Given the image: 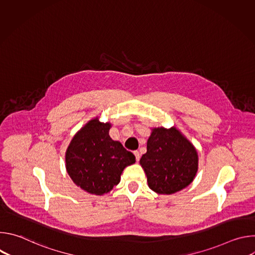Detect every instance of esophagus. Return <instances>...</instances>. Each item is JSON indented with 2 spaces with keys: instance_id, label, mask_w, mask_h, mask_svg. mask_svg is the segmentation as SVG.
Segmentation results:
<instances>
[{
  "instance_id": "obj_1",
  "label": "esophagus",
  "mask_w": 255,
  "mask_h": 255,
  "mask_svg": "<svg viewBox=\"0 0 255 255\" xmlns=\"http://www.w3.org/2000/svg\"><path fill=\"white\" fill-rule=\"evenodd\" d=\"M133 153H134V155H135V157H136V160L139 161V159H140V153H139V151L135 150Z\"/></svg>"
}]
</instances>
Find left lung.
Wrapping results in <instances>:
<instances>
[{
	"instance_id": "obj_1",
	"label": "left lung",
	"mask_w": 255,
	"mask_h": 255,
	"mask_svg": "<svg viewBox=\"0 0 255 255\" xmlns=\"http://www.w3.org/2000/svg\"><path fill=\"white\" fill-rule=\"evenodd\" d=\"M140 164L150 190L171 195L187 188L194 180L199 156L193 143L176 127L151 128L147 151Z\"/></svg>"
}]
</instances>
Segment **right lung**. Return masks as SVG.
<instances>
[{"mask_svg": "<svg viewBox=\"0 0 255 255\" xmlns=\"http://www.w3.org/2000/svg\"><path fill=\"white\" fill-rule=\"evenodd\" d=\"M111 127L110 122L93 118L72 137L65 151L69 177L92 195L111 192L120 183L124 168L136 161L132 152L109 135Z\"/></svg>", "mask_w": 255, "mask_h": 255, "instance_id": "obj_1", "label": "right lung"}]
</instances>
